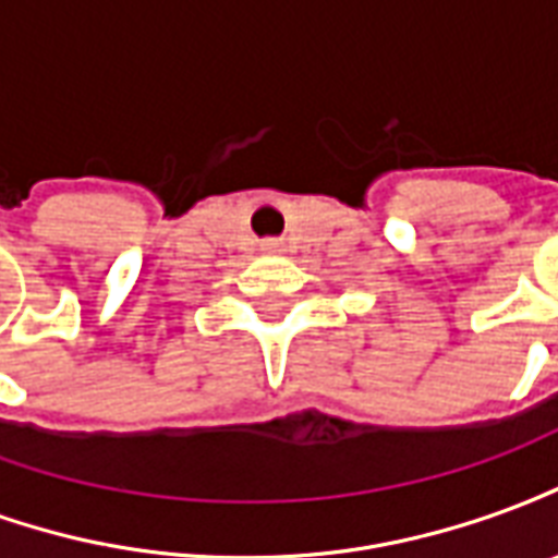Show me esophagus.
I'll list each match as a JSON object with an SVG mask.
<instances>
[{
    "mask_svg": "<svg viewBox=\"0 0 558 558\" xmlns=\"http://www.w3.org/2000/svg\"><path fill=\"white\" fill-rule=\"evenodd\" d=\"M263 251H275V242H266V247Z\"/></svg>",
    "mask_w": 558,
    "mask_h": 558,
    "instance_id": "esophagus-1",
    "label": "esophagus"
}]
</instances>
